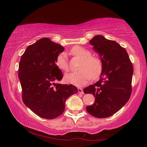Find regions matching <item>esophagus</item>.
<instances>
[{
  "instance_id": "esophagus-1",
  "label": "esophagus",
  "mask_w": 147,
  "mask_h": 147,
  "mask_svg": "<svg viewBox=\"0 0 147 147\" xmlns=\"http://www.w3.org/2000/svg\"><path fill=\"white\" fill-rule=\"evenodd\" d=\"M78 92L80 93H82V94H83V89L82 88H78Z\"/></svg>"
}]
</instances>
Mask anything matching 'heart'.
Segmentation results:
<instances>
[{"mask_svg":"<svg viewBox=\"0 0 147 147\" xmlns=\"http://www.w3.org/2000/svg\"><path fill=\"white\" fill-rule=\"evenodd\" d=\"M72 55L82 59L78 69L80 71L65 74V82L77 86L85 85L89 82L91 78L95 80L100 76L102 71V62L100 59L96 56L91 55L89 50L80 46H75L72 48ZM55 64L61 70L67 72L69 71V65L66 55L64 53L59 54L55 60Z\"/></svg>","mask_w":147,"mask_h":147,"instance_id":"1","label":"heart"}]
</instances>
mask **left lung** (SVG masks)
Wrapping results in <instances>:
<instances>
[{
	"instance_id": "8db88e82",
	"label": "left lung",
	"mask_w": 147,
	"mask_h": 147,
	"mask_svg": "<svg viewBox=\"0 0 147 147\" xmlns=\"http://www.w3.org/2000/svg\"><path fill=\"white\" fill-rule=\"evenodd\" d=\"M102 62L100 79L83 90L95 97L94 104L87 106L90 114L105 118L119 111L131 94L133 67L126 49L116 42L96 35L89 42Z\"/></svg>"
}]
</instances>
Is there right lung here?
Segmentation results:
<instances>
[{
    "mask_svg": "<svg viewBox=\"0 0 147 147\" xmlns=\"http://www.w3.org/2000/svg\"><path fill=\"white\" fill-rule=\"evenodd\" d=\"M60 44L47 38L28 47L21 56L18 76L24 104L39 117L52 119L65 110V102L78 90L73 85L55 83L63 77L55 64L64 51Z\"/></svg>",
    "mask_w": 147,
    "mask_h": 147,
    "instance_id": "obj_1",
    "label": "right lung"
}]
</instances>
